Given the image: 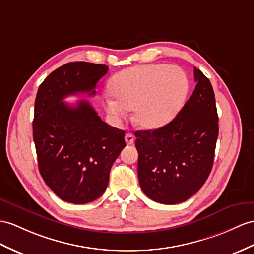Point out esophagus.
<instances>
[{
	"instance_id": "1",
	"label": "esophagus",
	"mask_w": 254,
	"mask_h": 254,
	"mask_svg": "<svg viewBox=\"0 0 254 254\" xmlns=\"http://www.w3.org/2000/svg\"><path fill=\"white\" fill-rule=\"evenodd\" d=\"M125 141H126V143H127L128 145L132 144L133 142H134V135H133L132 133H130V132L126 133V135H125Z\"/></svg>"
}]
</instances>
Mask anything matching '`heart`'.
<instances>
[{
    "label": "heart",
    "instance_id": "b5f03b06",
    "mask_svg": "<svg viewBox=\"0 0 254 254\" xmlns=\"http://www.w3.org/2000/svg\"><path fill=\"white\" fill-rule=\"evenodd\" d=\"M114 95L106 96V109L115 122L133 108V121L146 130L165 127L180 112L189 92V78L178 66L144 64L117 73Z\"/></svg>",
    "mask_w": 254,
    "mask_h": 254
}]
</instances>
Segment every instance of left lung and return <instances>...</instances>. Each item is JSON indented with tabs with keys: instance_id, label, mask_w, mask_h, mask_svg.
<instances>
[{
	"instance_id": "obj_1",
	"label": "left lung",
	"mask_w": 254,
	"mask_h": 254,
	"mask_svg": "<svg viewBox=\"0 0 254 254\" xmlns=\"http://www.w3.org/2000/svg\"><path fill=\"white\" fill-rule=\"evenodd\" d=\"M196 87L168 125L134 135L144 194L165 205L183 202L206 182L213 166L219 119L210 80L194 67Z\"/></svg>"
}]
</instances>
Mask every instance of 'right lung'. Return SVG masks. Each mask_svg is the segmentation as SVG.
I'll return each instance as SVG.
<instances>
[{"label": "right lung", "mask_w": 254, "mask_h": 254, "mask_svg": "<svg viewBox=\"0 0 254 254\" xmlns=\"http://www.w3.org/2000/svg\"><path fill=\"white\" fill-rule=\"evenodd\" d=\"M109 66L69 63L44 79L34 104L33 140L42 178L59 198L87 203L106 190L110 170L126 146L125 131L104 123L87 100L76 106L67 96H95Z\"/></svg>", "instance_id": "obj_1"}]
</instances>
